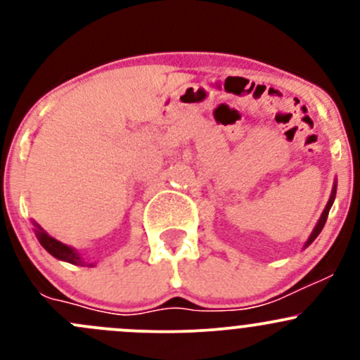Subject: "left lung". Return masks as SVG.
<instances>
[{
  "mask_svg": "<svg viewBox=\"0 0 360 360\" xmlns=\"http://www.w3.org/2000/svg\"><path fill=\"white\" fill-rule=\"evenodd\" d=\"M335 197H336V184H335V188H333V193H331V198H329L328 205H326L324 212H322V216H321V219H319L317 226H315L314 233H311V235H310V238H308L307 245H310V244H311V242H314V240H315V238H317V237H319V233H321V231H322V228H324V224H326V219H328V214H329V209H331L333 202H335Z\"/></svg>",
  "mask_w": 360,
  "mask_h": 360,
  "instance_id": "8db88e82",
  "label": "left lung"
}]
</instances>
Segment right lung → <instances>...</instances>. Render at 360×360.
Instances as JSON below:
<instances>
[{"label":"right lung","instance_id":"1","mask_svg":"<svg viewBox=\"0 0 360 360\" xmlns=\"http://www.w3.org/2000/svg\"><path fill=\"white\" fill-rule=\"evenodd\" d=\"M36 237H38L39 244L49 250L53 257H57V259L68 261V263L76 264V266H83V264H85V261H83L82 257L75 252V250H72L71 248H68V245L63 244V242L52 238L50 235H46L45 231L38 226V224H36Z\"/></svg>","mask_w":360,"mask_h":360}]
</instances>
